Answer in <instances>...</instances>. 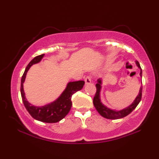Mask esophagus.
Returning <instances> with one entry per match:
<instances>
[{
    "mask_svg": "<svg viewBox=\"0 0 159 159\" xmlns=\"http://www.w3.org/2000/svg\"><path fill=\"white\" fill-rule=\"evenodd\" d=\"M85 84L87 85V84H90V83H91V79H90V76H87L85 79Z\"/></svg>",
    "mask_w": 159,
    "mask_h": 159,
    "instance_id": "34e87169",
    "label": "esophagus"
}]
</instances>
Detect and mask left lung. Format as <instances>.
<instances>
[{"label": "left lung", "instance_id": "left-lung-1", "mask_svg": "<svg viewBox=\"0 0 159 159\" xmlns=\"http://www.w3.org/2000/svg\"><path fill=\"white\" fill-rule=\"evenodd\" d=\"M135 63H136V65L138 66V68L140 69V73H139V75H140V76L142 78V71L140 65H139V63L138 61H136ZM101 85H102V79H99L98 80V83L96 84L97 91H96L95 95L93 98V104H94V106L95 107V109H97V111H98L99 114L104 118H108V119H119V118H122L123 117H125L126 116H128L129 114H130V113L136 108V107L138 105V104L141 100L142 93V85L140 88H139V92L138 95L136 97V98L134 99V100L130 106H128L125 109L119 110V111H116V110L109 109L105 105H104L101 102V99H100V92H101V88H102Z\"/></svg>", "mask_w": 159, "mask_h": 159}]
</instances>
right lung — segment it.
<instances>
[{"mask_svg": "<svg viewBox=\"0 0 159 159\" xmlns=\"http://www.w3.org/2000/svg\"><path fill=\"white\" fill-rule=\"evenodd\" d=\"M44 55V54H43V55L36 56L26 67L21 80V95L24 105L34 119L44 123H57L63 119L68 114L72 105V95L76 93L77 91L81 90L85 84V82L83 80L69 82L65 90L56 100L51 103L45 104L44 106L37 107L30 104L26 99L23 83H25L26 74L30 67L33 64L40 62Z\"/></svg>", "mask_w": 159, "mask_h": 159, "instance_id": "add662e5", "label": "right lung"}]
</instances>
